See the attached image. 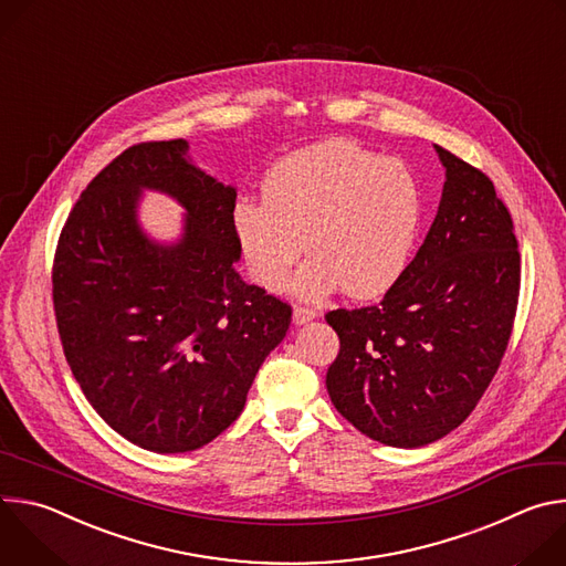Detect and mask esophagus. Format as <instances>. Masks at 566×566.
<instances>
[{"label": "esophagus", "instance_id": "obj_1", "mask_svg": "<svg viewBox=\"0 0 566 566\" xmlns=\"http://www.w3.org/2000/svg\"><path fill=\"white\" fill-rule=\"evenodd\" d=\"M313 317H317V311L311 308V306H295L293 308V322H295V325H306V322L313 319Z\"/></svg>", "mask_w": 566, "mask_h": 566}]
</instances>
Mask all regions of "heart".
Wrapping results in <instances>:
<instances>
[{"label": "heart", "instance_id": "obj_1", "mask_svg": "<svg viewBox=\"0 0 566 566\" xmlns=\"http://www.w3.org/2000/svg\"><path fill=\"white\" fill-rule=\"evenodd\" d=\"M262 195L237 201L232 228L251 277L266 291H284L304 249L313 255L295 291L306 300L343 286L358 300L380 297L415 260L426 203L398 158L352 140L317 143L277 160Z\"/></svg>", "mask_w": 566, "mask_h": 566}]
</instances>
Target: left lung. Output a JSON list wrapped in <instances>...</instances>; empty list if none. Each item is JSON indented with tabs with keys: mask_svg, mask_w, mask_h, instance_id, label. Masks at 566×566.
<instances>
[{
	"mask_svg": "<svg viewBox=\"0 0 566 566\" xmlns=\"http://www.w3.org/2000/svg\"><path fill=\"white\" fill-rule=\"evenodd\" d=\"M434 147L443 195L408 273L378 304L325 315L340 338L332 402L394 448L428 446L470 417L500 369L520 297L509 208L486 175Z\"/></svg>",
	"mask_w": 566,
	"mask_h": 566,
	"instance_id": "8db88e82",
	"label": "left lung"
}]
</instances>
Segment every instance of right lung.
I'll use <instances>...</instances> for the list:
<instances>
[{"mask_svg":"<svg viewBox=\"0 0 566 566\" xmlns=\"http://www.w3.org/2000/svg\"><path fill=\"white\" fill-rule=\"evenodd\" d=\"M186 151L175 138L118 154L75 201L53 260L57 334L77 385L109 428L160 454L219 437L291 325V304L234 271V188ZM143 187L187 208L179 245L139 230Z\"/></svg>","mask_w":566,"mask_h":566,"instance_id":"add662e5","label":"right lung"}]
</instances>
